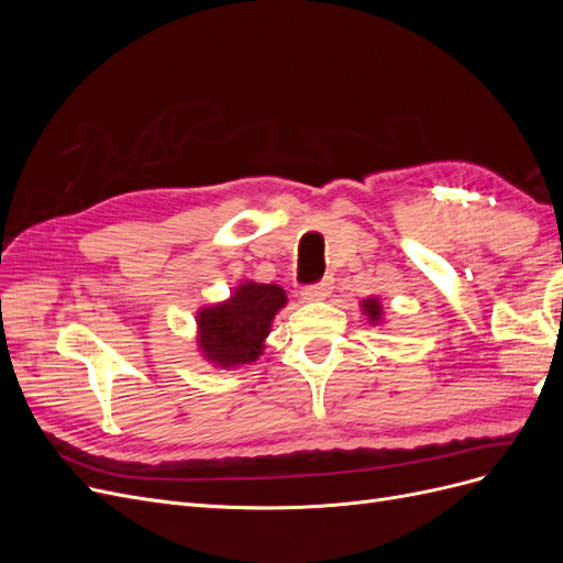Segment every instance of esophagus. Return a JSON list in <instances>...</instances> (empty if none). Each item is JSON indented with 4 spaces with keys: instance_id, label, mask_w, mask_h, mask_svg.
I'll list each match as a JSON object with an SVG mask.
<instances>
[{
    "instance_id": "1",
    "label": "esophagus",
    "mask_w": 563,
    "mask_h": 563,
    "mask_svg": "<svg viewBox=\"0 0 563 563\" xmlns=\"http://www.w3.org/2000/svg\"><path fill=\"white\" fill-rule=\"evenodd\" d=\"M331 291H333V279L327 277V279H321L319 284H312V286L305 288V291H302V300H308V302L327 300V298L331 296Z\"/></svg>"
}]
</instances>
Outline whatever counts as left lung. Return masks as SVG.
<instances>
[{
    "label": "left lung",
    "mask_w": 563,
    "mask_h": 563,
    "mask_svg": "<svg viewBox=\"0 0 563 563\" xmlns=\"http://www.w3.org/2000/svg\"><path fill=\"white\" fill-rule=\"evenodd\" d=\"M362 312L368 317V321L376 327V323L383 321V305L378 298H366L362 300Z\"/></svg>",
    "instance_id": "8db88e82"
}]
</instances>
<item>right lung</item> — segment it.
Here are the masks:
<instances>
[{
    "label": "right lung",
    "instance_id": "1",
    "mask_svg": "<svg viewBox=\"0 0 563 563\" xmlns=\"http://www.w3.org/2000/svg\"><path fill=\"white\" fill-rule=\"evenodd\" d=\"M286 305L277 284L244 282L225 302L197 312V345L203 360L220 368H234L258 360L272 319Z\"/></svg>",
    "mask_w": 563,
    "mask_h": 563
}]
</instances>
